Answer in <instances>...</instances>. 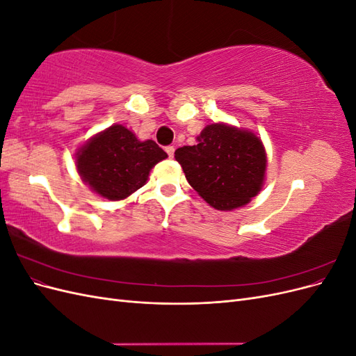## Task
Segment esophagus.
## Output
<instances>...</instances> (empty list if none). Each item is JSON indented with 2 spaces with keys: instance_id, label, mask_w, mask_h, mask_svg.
I'll return each instance as SVG.
<instances>
[{
  "instance_id": "34e87169",
  "label": "esophagus",
  "mask_w": 356,
  "mask_h": 356,
  "mask_svg": "<svg viewBox=\"0 0 356 356\" xmlns=\"http://www.w3.org/2000/svg\"><path fill=\"white\" fill-rule=\"evenodd\" d=\"M165 149H166V153H168V156H169V157H174V153H175V148H174V147H172V145H168Z\"/></svg>"
}]
</instances>
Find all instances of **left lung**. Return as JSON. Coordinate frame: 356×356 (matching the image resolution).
Returning a JSON list of instances; mask_svg holds the SVG:
<instances>
[{
	"mask_svg": "<svg viewBox=\"0 0 356 356\" xmlns=\"http://www.w3.org/2000/svg\"><path fill=\"white\" fill-rule=\"evenodd\" d=\"M175 159L188 184L220 211L243 207L257 196L267 161L260 138L222 123L208 124L197 144L178 148Z\"/></svg>",
	"mask_w": 356,
	"mask_h": 356,
	"instance_id": "obj_1",
	"label": "left lung"
}]
</instances>
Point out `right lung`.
Returning a JSON list of instances; mask_svg holds the SVG:
<instances>
[{
	"label": "right lung",
	"instance_id": "right-lung-1",
	"mask_svg": "<svg viewBox=\"0 0 356 356\" xmlns=\"http://www.w3.org/2000/svg\"><path fill=\"white\" fill-rule=\"evenodd\" d=\"M168 154L154 141H138L122 124L92 138L77 153V169L90 188L110 200H120L141 188L149 170Z\"/></svg>",
	"mask_w": 356,
	"mask_h": 356
}]
</instances>
